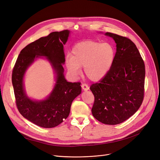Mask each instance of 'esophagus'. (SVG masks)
Segmentation results:
<instances>
[{"instance_id":"esophagus-1","label":"esophagus","mask_w":160,"mask_h":160,"mask_svg":"<svg viewBox=\"0 0 160 160\" xmlns=\"http://www.w3.org/2000/svg\"><path fill=\"white\" fill-rule=\"evenodd\" d=\"M81 86H82V88L83 90L87 91V90L89 89V86L86 84V83H82Z\"/></svg>"}]
</instances>
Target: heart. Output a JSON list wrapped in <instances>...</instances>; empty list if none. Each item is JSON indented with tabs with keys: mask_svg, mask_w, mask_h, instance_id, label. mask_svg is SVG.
Returning <instances> with one entry per match:
<instances>
[{
	"mask_svg": "<svg viewBox=\"0 0 160 160\" xmlns=\"http://www.w3.org/2000/svg\"><path fill=\"white\" fill-rule=\"evenodd\" d=\"M115 54V49L111 44L88 40L74 45L72 56H67L66 64L69 71L74 75H78L80 67H83L86 77L97 82L104 78L110 69Z\"/></svg>",
	"mask_w": 160,
	"mask_h": 160,
	"instance_id": "1",
	"label": "heart"
}]
</instances>
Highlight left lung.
<instances>
[{
	"label": "left lung",
	"mask_w": 160,
	"mask_h": 160,
	"mask_svg": "<svg viewBox=\"0 0 160 160\" xmlns=\"http://www.w3.org/2000/svg\"><path fill=\"white\" fill-rule=\"evenodd\" d=\"M105 34L114 39L117 51L105 77L90 86L95 97L91 112L99 122L115 125L130 118L143 101L145 66L130 39L110 32Z\"/></svg>",
	"instance_id": "8db88e82"
}]
</instances>
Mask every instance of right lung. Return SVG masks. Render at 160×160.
<instances>
[{"label":"right lung","mask_w":160,"mask_h":160,"mask_svg":"<svg viewBox=\"0 0 160 160\" xmlns=\"http://www.w3.org/2000/svg\"><path fill=\"white\" fill-rule=\"evenodd\" d=\"M69 31L50 33L25 47L19 54L12 71V84L15 103L20 113L27 119L43 128H54L68 117L73 100L81 93L80 82H69L64 77L63 45ZM46 56L57 74L56 86L49 97L42 102H33L25 94L23 77L35 57Z\"/></svg>","instance_id":"right-lung-1"}]
</instances>
